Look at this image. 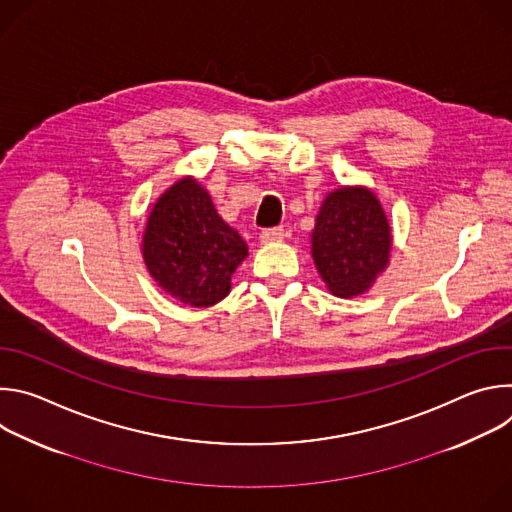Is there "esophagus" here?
I'll return each mask as SVG.
<instances>
[{
	"instance_id": "esophagus-1",
	"label": "esophagus",
	"mask_w": 512,
	"mask_h": 512,
	"mask_svg": "<svg viewBox=\"0 0 512 512\" xmlns=\"http://www.w3.org/2000/svg\"><path fill=\"white\" fill-rule=\"evenodd\" d=\"M261 243L263 245H271V243H281L283 241V229L281 227H275V229H265L261 233Z\"/></svg>"
}]
</instances>
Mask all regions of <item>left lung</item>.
Listing matches in <instances>:
<instances>
[{"label":"left lung","mask_w":512,"mask_h":512,"mask_svg":"<svg viewBox=\"0 0 512 512\" xmlns=\"http://www.w3.org/2000/svg\"><path fill=\"white\" fill-rule=\"evenodd\" d=\"M310 241L314 265L336 298H356L369 291L391 261V223L381 200L367 186L328 192Z\"/></svg>","instance_id":"obj_1"}]
</instances>
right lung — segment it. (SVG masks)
<instances>
[{"label":"right lung","instance_id":"right-lung-1","mask_svg":"<svg viewBox=\"0 0 512 512\" xmlns=\"http://www.w3.org/2000/svg\"><path fill=\"white\" fill-rule=\"evenodd\" d=\"M141 255L166 294L192 308H210L231 294L233 273L249 247L216 212L208 190L184 176L154 202Z\"/></svg>","mask_w":512,"mask_h":512}]
</instances>
